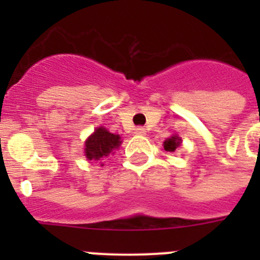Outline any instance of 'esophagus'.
Segmentation results:
<instances>
[{"label":"esophagus","mask_w":260,"mask_h":260,"mask_svg":"<svg viewBox=\"0 0 260 260\" xmlns=\"http://www.w3.org/2000/svg\"><path fill=\"white\" fill-rule=\"evenodd\" d=\"M135 134L146 135V128H144V127H137V128H135Z\"/></svg>","instance_id":"esophagus-1"}]
</instances>
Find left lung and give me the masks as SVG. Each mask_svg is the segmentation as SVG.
<instances>
[{
  "label": "left lung",
  "instance_id": "8db88e82",
  "mask_svg": "<svg viewBox=\"0 0 260 260\" xmlns=\"http://www.w3.org/2000/svg\"><path fill=\"white\" fill-rule=\"evenodd\" d=\"M180 144H181L180 137L173 135V137L169 138V139H167V141L164 142V150L169 151V152H174L177 147L180 146Z\"/></svg>",
  "mask_w": 260,
  "mask_h": 260
}]
</instances>
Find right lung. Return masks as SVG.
I'll use <instances>...</instances> for the list:
<instances>
[{
  "label": "right lung",
  "instance_id": "right-lung-1",
  "mask_svg": "<svg viewBox=\"0 0 260 260\" xmlns=\"http://www.w3.org/2000/svg\"><path fill=\"white\" fill-rule=\"evenodd\" d=\"M119 144H121L119 135L112 134L104 127H99L87 139L86 148H84L86 157L88 160H103L112 151L118 148Z\"/></svg>",
  "mask_w": 260,
  "mask_h": 260
}]
</instances>
